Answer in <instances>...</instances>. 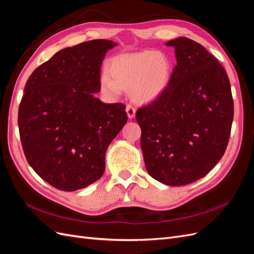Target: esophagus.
<instances>
[{"instance_id": "obj_1", "label": "esophagus", "mask_w": 254, "mask_h": 254, "mask_svg": "<svg viewBox=\"0 0 254 254\" xmlns=\"http://www.w3.org/2000/svg\"><path fill=\"white\" fill-rule=\"evenodd\" d=\"M126 112L129 119H133L135 117V108L132 105H127L126 106Z\"/></svg>"}]
</instances>
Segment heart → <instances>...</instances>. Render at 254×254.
<instances>
[{"label": "heart", "instance_id": "heart-1", "mask_svg": "<svg viewBox=\"0 0 254 254\" xmlns=\"http://www.w3.org/2000/svg\"><path fill=\"white\" fill-rule=\"evenodd\" d=\"M107 73L99 79V86L110 97L129 89V94L137 103H149L164 93L170 86L173 63L166 53L147 50L112 57L107 64Z\"/></svg>", "mask_w": 254, "mask_h": 254}]
</instances>
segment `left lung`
<instances>
[{
    "instance_id": "8db88e82",
    "label": "left lung",
    "mask_w": 254,
    "mask_h": 254,
    "mask_svg": "<svg viewBox=\"0 0 254 254\" xmlns=\"http://www.w3.org/2000/svg\"><path fill=\"white\" fill-rule=\"evenodd\" d=\"M166 45L177 59L170 86L135 119L148 174L179 187L202 178L224 156L234 106L224 66L201 44L180 37Z\"/></svg>"
}]
</instances>
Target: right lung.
<instances>
[{"instance_id": "obj_1", "label": "right lung", "mask_w": 254, "mask_h": 254, "mask_svg": "<svg viewBox=\"0 0 254 254\" xmlns=\"http://www.w3.org/2000/svg\"><path fill=\"white\" fill-rule=\"evenodd\" d=\"M111 40H91L56 53L29 76L18 124L28 164L52 187L87 188L105 171L109 144L126 124L124 104H104L101 66Z\"/></svg>"}]
</instances>
